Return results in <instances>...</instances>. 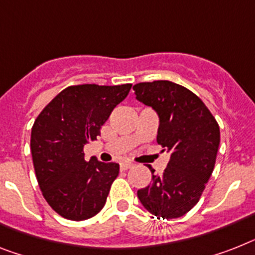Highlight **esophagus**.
I'll use <instances>...</instances> for the list:
<instances>
[{
    "label": "esophagus",
    "mask_w": 255,
    "mask_h": 255,
    "mask_svg": "<svg viewBox=\"0 0 255 255\" xmlns=\"http://www.w3.org/2000/svg\"><path fill=\"white\" fill-rule=\"evenodd\" d=\"M120 168H121V170H128V169H130V168H132V163H129V161H124V163L120 164Z\"/></svg>",
    "instance_id": "esophagus-1"
}]
</instances>
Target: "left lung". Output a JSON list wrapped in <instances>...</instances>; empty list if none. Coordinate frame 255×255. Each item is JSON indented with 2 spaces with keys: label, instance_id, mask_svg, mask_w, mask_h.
Returning a JSON list of instances; mask_svg holds the SVG:
<instances>
[{
  "label": "left lung",
  "instance_id": "1",
  "mask_svg": "<svg viewBox=\"0 0 255 255\" xmlns=\"http://www.w3.org/2000/svg\"><path fill=\"white\" fill-rule=\"evenodd\" d=\"M136 99L159 115L157 143L170 159L163 174L138 190L146 210L163 219L184 216L198 203L215 167L220 130L201 99L184 86L169 81L136 83Z\"/></svg>",
  "mask_w": 255,
  "mask_h": 255
}]
</instances>
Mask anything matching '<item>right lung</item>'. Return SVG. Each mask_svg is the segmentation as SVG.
<instances>
[{
  "label": "right lung",
  "instance_id": "obj_1",
  "mask_svg": "<svg viewBox=\"0 0 255 255\" xmlns=\"http://www.w3.org/2000/svg\"><path fill=\"white\" fill-rule=\"evenodd\" d=\"M131 85L69 86L52 99L31 130V153L40 190L62 218L81 222L104 207L120 165L85 159L83 146L100 129Z\"/></svg>",
  "mask_w": 255,
  "mask_h": 255
}]
</instances>
